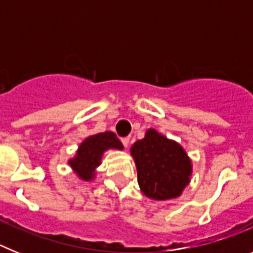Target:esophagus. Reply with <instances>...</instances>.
<instances>
[{
    "label": "esophagus",
    "mask_w": 253,
    "mask_h": 253,
    "mask_svg": "<svg viewBox=\"0 0 253 253\" xmlns=\"http://www.w3.org/2000/svg\"><path fill=\"white\" fill-rule=\"evenodd\" d=\"M129 142H130V138H129V137L122 138V143H123V146H124L125 148L129 146Z\"/></svg>",
    "instance_id": "34e87169"
}]
</instances>
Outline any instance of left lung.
Segmentation results:
<instances>
[{
  "instance_id": "1",
  "label": "left lung",
  "mask_w": 253,
  "mask_h": 253,
  "mask_svg": "<svg viewBox=\"0 0 253 253\" xmlns=\"http://www.w3.org/2000/svg\"><path fill=\"white\" fill-rule=\"evenodd\" d=\"M138 172V184L144 195L169 200L181 195L191 176V161L184 148L154 129L130 148Z\"/></svg>"
}]
</instances>
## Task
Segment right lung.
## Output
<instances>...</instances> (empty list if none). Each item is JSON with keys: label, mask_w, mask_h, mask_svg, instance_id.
Returning a JSON list of instances; mask_svg holds the SVG:
<instances>
[{"label": "right lung", "mask_w": 253, "mask_h": 253, "mask_svg": "<svg viewBox=\"0 0 253 253\" xmlns=\"http://www.w3.org/2000/svg\"><path fill=\"white\" fill-rule=\"evenodd\" d=\"M109 148L123 149V144L111 131L95 134L86 138L78 148L76 157L69 160V165L78 177L84 181L92 180L95 169L101 163L102 153Z\"/></svg>", "instance_id": "add662e5"}]
</instances>
